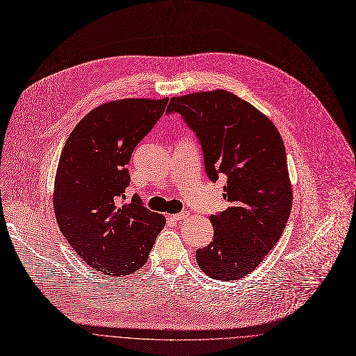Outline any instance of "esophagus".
Listing matches in <instances>:
<instances>
[{"label":"esophagus","mask_w":356,"mask_h":356,"mask_svg":"<svg viewBox=\"0 0 356 356\" xmlns=\"http://www.w3.org/2000/svg\"><path fill=\"white\" fill-rule=\"evenodd\" d=\"M188 216H189V213L186 211V210H184V211H181V213H175V215H171V218L174 219V220H185V219H188Z\"/></svg>","instance_id":"esophagus-1"}]
</instances>
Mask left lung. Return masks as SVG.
Returning a JSON list of instances; mask_svg holds the SVG:
<instances>
[{
    "instance_id": "8db88e82",
    "label": "left lung",
    "mask_w": 356,
    "mask_h": 356,
    "mask_svg": "<svg viewBox=\"0 0 356 356\" xmlns=\"http://www.w3.org/2000/svg\"><path fill=\"white\" fill-rule=\"evenodd\" d=\"M167 112L196 134L210 181H226L229 207L209 218L215 234L196 251L197 265L216 280L241 279L275 247L291 215L283 140L269 118L225 90L174 97Z\"/></svg>"
}]
</instances>
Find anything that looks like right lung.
<instances>
[{
	"label": "right lung",
	"mask_w": 356,
	"mask_h": 356,
	"mask_svg": "<svg viewBox=\"0 0 356 356\" xmlns=\"http://www.w3.org/2000/svg\"><path fill=\"white\" fill-rule=\"evenodd\" d=\"M168 104L127 98L99 105L68 136L54 179L57 225L73 250L94 269L123 277L143 266L165 226L138 195L126 200L127 164L140 140Z\"/></svg>",
	"instance_id": "right-lung-1"
}]
</instances>
